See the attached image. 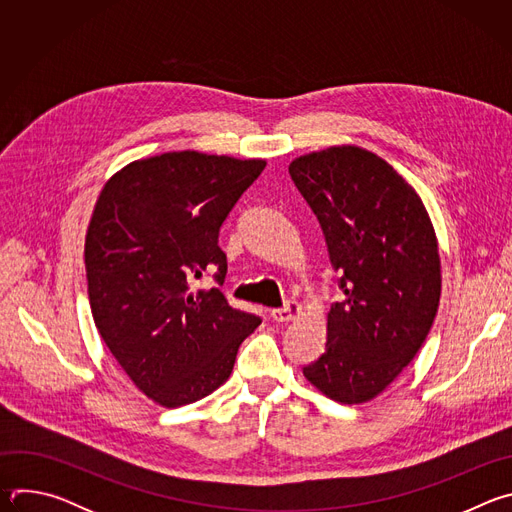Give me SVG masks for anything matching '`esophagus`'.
I'll list each match as a JSON object with an SVG mask.
<instances>
[{"mask_svg":"<svg viewBox=\"0 0 512 512\" xmlns=\"http://www.w3.org/2000/svg\"><path fill=\"white\" fill-rule=\"evenodd\" d=\"M300 314H302V306L298 302H287L283 308L271 310V318L275 322H291V320H296Z\"/></svg>","mask_w":512,"mask_h":512,"instance_id":"1","label":"esophagus"}]
</instances>
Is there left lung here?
<instances>
[{
    "label": "left lung",
    "mask_w": 512,
    "mask_h": 512,
    "mask_svg": "<svg viewBox=\"0 0 512 512\" xmlns=\"http://www.w3.org/2000/svg\"><path fill=\"white\" fill-rule=\"evenodd\" d=\"M314 210L344 300L306 379L338 403L385 391L425 342L442 294L440 255L417 192L379 156L342 145L289 164Z\"/></svg>",
    "instance_id": "obj_1"
}]
</instances>
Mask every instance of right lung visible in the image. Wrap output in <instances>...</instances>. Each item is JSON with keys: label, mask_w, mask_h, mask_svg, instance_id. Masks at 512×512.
Segmentation results:
<instances>
[{"label": "right lung", "mask_w": 512, "mask_h": 512, "mask_svg": "<svg viewBox=\"0 0 512 512\" xmlns=\"http://www.w3.org/2000/svg\"><path fill=\"white\" fill-rule=\"evenodd\" d=\"M263 168V160L162 154L125 166L97 200L85 243L95 326L137 389L164 407L221 387L261 324L223 296L218 233ZM208 272L219 287L194 292Z\"/></svg>", "instance_id": "1"}]
</instances>
